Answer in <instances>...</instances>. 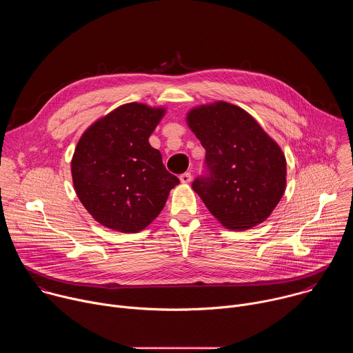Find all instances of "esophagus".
<instances>
[{
    "label": "esophagus",
    "mask_w": 353,
    "mask_h": 353,
    "mask_svg": "<svg viewBox=\"0 0 353 353\" xmlns=\"http://www.w3.org/2000/svg\"><path fill=\"white\" fill-rule=\"evenodd\" d=\"M191 179H192V176H191L190 172H185V173H183V174L180 176V181H181L183 184H188V183L191 181Z\"/></svg>",
    "instance_id": "1"
}]
</instances>
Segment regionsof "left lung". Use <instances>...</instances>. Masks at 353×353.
Returning <instances> with one entry per match:
<instances>
[{"label":"left lung","mask_w":353,"mask_h":353,"mask_svg":"<svg viewBox=\"0 0 353 353\" xmlns=\"http://www.w3.org/2000/svg\"><path fill=\"white\" fill-rule=\"evenodd\" d=\"M187 124L205 149L208 174L192 190L228 229L263 223L286 187V159L253 116L228 102L191 109Z\"/></svg>","instance_id":"1"}]
</instances>
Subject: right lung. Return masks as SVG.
Returning a JSON list of instances; mask_svg holds the SVG:
<instances>
[{
	"label": "right lung",
	"mask_w": 353,
	"mask_h": 353,
	"mask_svg": "<svg viewBox=\"0 0 353 353\" xmlns=\"http://www.w3.org/2000/svg\"><path fill=\"white\" fill-rule=\"evenodd\" d=\"M165 108L123 105L94 121L71 161L75 192L94 221L123 233L145 229L180 180L169 173L149 137Z\"/></svg>",
	"instance_id": "right-lung-1"
}]
</instances>
